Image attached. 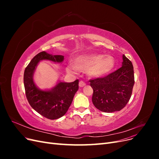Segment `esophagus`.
<instances>
[{"label":"esophagus","instance_id":"1","mask_svg":"<svg viewBox=\"0 0 159 159\" xmlns=\"http://www.w3.org/2000/svg\"><path fill=\"white\" fill-rule=\"evenodd\" d=\"M86 84H85V82H84L83 81H80V83H79V86L80 88H83L84 86H85Z\"/></svg>","mask_w":159,"mask_h":159}]
</instances>
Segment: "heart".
<instances>
[{
    "label": "heart",
    "instance_id": "1",
    "mask_svg": "<svg viewBox=\"0 0 159 159\" xmlns=\"http://www.w3.org/2000/svg\"><path fill=\"white\" fill-rule=\"evenodd\" d=\"M115 61L111 56L104 54H89L77 57L75 64H70L67 70L70 72L76 73L80 70L88 71L93 77H102L109 74L114 68Z\"/></svg>",
    "mask_w": 159,
    "mask_h": 159
}]
</instances>
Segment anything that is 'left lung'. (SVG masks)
<instances>
[{"mask_svg": "<svg viewBox=\"0 0 159 159\" xmlns=\"http://www.w3.org/2000/svg\"><path fill=\"white\" fill-rule=\"evenodd\" d=\"M94 106L105 113H112L125 107L131 97L134 84L132 62L123 55L122 67L103 78L90 80Z\"/></svg>", "mask_w": 159, "mask_h": 159, "instance_id": "1", "label": "left lung"}]
</instances>
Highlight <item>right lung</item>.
<instances>
[{"label":"right lung","mask_w":159,"mask_h":159,"mask_svg":"<svg viewBox=\"0 0 159 159\" xmlns=\"http://www.w3.org/2000/svg\"><path fill=\"white\" fill-rule=\"evenodd\" d=\"M64 56L41 52L36 55L25 68L24 85L28 102L36 111L49 119H57L66 114L79 89V80L71 83L59 82L50 90H41L33 80V74L38 62L43 60L62 62Z\"/></svg>","instance_id":"1"}]
</instances>
